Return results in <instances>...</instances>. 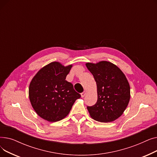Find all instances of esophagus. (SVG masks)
<instances>
[{
    "label": "esophagus",
    "mask_w": 157,
    "mask_h": 157,
    "mask_svg": "<svg viewBox=\"0 0 157 157\" xmlns=\"http://www.w3.org/2000/svg\"><path fill=\"white\" fill-rule=\"evenodd\" d=\"M85 95H86V92H82V93L81 94V97H84L85 96Z\"/></svg>",
    "instance_id": "obj_1"
}]
</instances>
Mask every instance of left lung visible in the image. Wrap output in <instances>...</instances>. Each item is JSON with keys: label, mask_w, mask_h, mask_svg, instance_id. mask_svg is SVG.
Masks as SVG:
<instances>
[{"label": "left lung", "mask_w": 157, "mask_h": 157, "mask_svg": "<svg viewBox=\"0 0 157 157\" xmlns=\"http://www.w3.org/2000/svg\"><path fill=\"white\" fill-rule=\"evenodd\" d=\"M97 84V101L87 106L90 117L100 122H111L124 112L130 101V88L123 72L107 61L86 63Z\"/></svg>", "instance_id": "left-lung-1"}]
</instances>
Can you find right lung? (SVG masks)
I'll use <instances>...</instances> for the list:
<instances>
[{"label": "right lung", "mask_w": 157, "mask_h": 157, "mask_svg": "<svg viewBox=\"0 0 157 157\" xmlns=\"http://www.w3.org/2000/svg\"><path fill=\"white\" fill-rule=\"evenodd\" d=\"M72 66L52 62L40 69L32 79L29 89L30 101L44 120L55 122L63 119L81 97L72 84L65 80Z\"/></svg>", "instance_id": "right-lung-1"}]
</instances>
